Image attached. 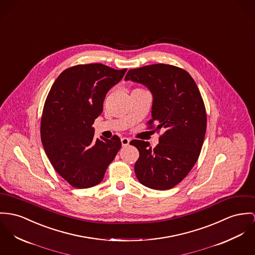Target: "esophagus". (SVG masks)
Returning a JSON list of instances; mask_svg holds the SVG:
<instances>
[{
	"label": "esophagus",
	"mask_w": 255,
	"mask_h": 255,
	"mask_svg": "<svg viewBox=\"0 0 255 255\" xmlns=\"http://www.w3.org/2000/svg\"><path fill=\"white\" fill-rule=\"evenodd\" d=\"M130 143V138L128 137H121V144L122 146H127Z\"/></svg>",
	"instance_id": "esophagus-1"
}]
</instances>
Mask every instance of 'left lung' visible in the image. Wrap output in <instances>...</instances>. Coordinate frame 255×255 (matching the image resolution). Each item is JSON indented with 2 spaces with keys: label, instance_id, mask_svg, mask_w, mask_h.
Returning a JSON list of instances; mask_svg holds the SVG:
<instances>
[{
  "label": "left lung",
  "instance_id": "left-lung-1",
  "mask_svg": "<svg viewBox=\"0 0 255 255\" xmlns=\"http://www.w3.org/2000/svg\"><path fill=\"white\" fill-rule=\"evenodd\" d=\"M125 80L140 83L151 92L148 124L156 122L157 131H163L154 148L148 141L131 140L139 152L135 164L137 180L156 190L173 188L195 165L206 135V109L198 86L186 71L166 64L130 70Z\"/></svg>",
  "mask_w": 255,
  "mask_h": 255
}]
</instances>
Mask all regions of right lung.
<instances>
[{
	"mask_svg": "<svg viewBox=\"0 0 255 255\" xmlns=\"http://www.w3.org/2000/svg\"><path fill=\"white\" fill-rule=\"evenodd\" d=\"M126 69L78 65L60 74L45 100L40 137L55 171L76 188L99 184L121 147L120 138H94L95 119L108 91Z\"/></svg>",
	"mask_w": 255,
	"mask_h": 255,
	"instance_id": "1",
	"label": "right lung"
}]
</instances>
